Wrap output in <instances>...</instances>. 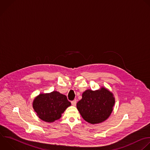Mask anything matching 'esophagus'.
<instances>
[{"instance_id": "1", "label": "esophagus", "mask_w": 150, "mask_h": 150, "mask_svg": "<svg viewBox=\"0 0 150 150\" xmlns=\"http://www.w3.org/2000/svg\"><path fill=\"white\" fill-rule=\"evenodd\" d=\"M71 104H72V105L73 106H75L76 104V99H75V100L71 101Z\"/></svg>"}]
</instances>
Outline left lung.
Returning a JSON list of instances; mask_svg holds the SVG:
<instances>
[{"label": "left lung", "mask_w": 150, "mask_h": 150, "mask_svg": "<svg viewBox=\"0 0 150 150\" xmlns=\"http://www.w3.org/2000/svg\"><path fill=\"white\" fill-rule=\"evenodd\" d=\"M82 99L76 107L82 117L86 122L99 124L105 121L111 115L115 104L112 92L104 87L92 91L87 89L83 92Z\"/></svg>", "instance_id": "8db88e82"}]
</instances>
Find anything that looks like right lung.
<instances>
[{"label": "right lung", "instance_id": "add662e5", "mask_svg": "<svg viewBox=\"0 0 150 150\" xmlns=\"http://www.w3.org/2000/svg\"><path fill=\"white\" fill-rule=\"evenodd\" d=\"M71 105L67 96L58 91L40 93L33 101V108L38 117L47 122L59 119Z\"/></svg>", "mask_w": 150, "mask_h": 150}]
</instances>
